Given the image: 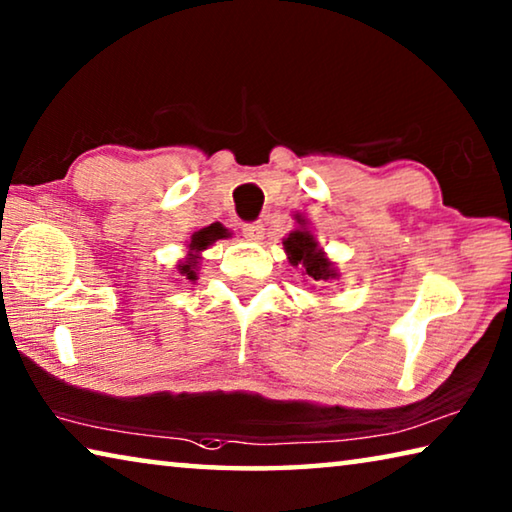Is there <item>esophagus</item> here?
Instances as JSON below:
<instances>
[{
	"instance_id": "obj_1",
	"label": "esophagus",
	"mask_w": 512,
	"mask_h": 512,
	"mask_svg": "<svg viewBox=\"0 0 512 512\" xmlns=\"http://www.w3.org/2000/svg\"><path fill=\"white\" fill-rule=\"evenodd\" d=\"M241 232H244V237L253 239V241H259L264 237V225L259 221H253V223H244L241 225Z\"/></svg>"
}]
</instances>
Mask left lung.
<instances>
[{
  "mask_svg": "<svg viewBox=\"0 0 512 512\" xmlns=\"http://www.w3.org/2000/svg\"><path fill=\"white\" fill-rule=\"evenodd\" d=\"M284 250H287L289 262L293 266L305 268L307 275L314 277V280H329V277L336 275L332 264L327 262L323 250L318 248L314 235H311L307 228L291 232V235L284 239Z\"/></svg>",
  "mask_w": 512,
  "mask_h": 512,
  "instance_id": "left-lung-1",
  "label": "left lung"
}]
</instances>
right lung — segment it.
I'll list each match as a JSON object with an SVG mask.
<instances>
[{
  "mask_svg": "<svg viewBox=\"0 0 512 512\" xmlns=\"http://www.w3.org/2000/svg\"><path fill=\"white\" fill-rule=\"evenodd\" d=\"M225 237V228L221 225H210V228H203L198 230L192 235V241H189V257L185 259L183 264H180V273L187 275V280H196V264H198V253L205 250L207 246H212L216 239H223Z\"/></svg>",
  "mask_w": 512,
  "mask_h": 512,
  "instance_id": "right-lung-1",
  "label": "right lung"
}]
</instances>
